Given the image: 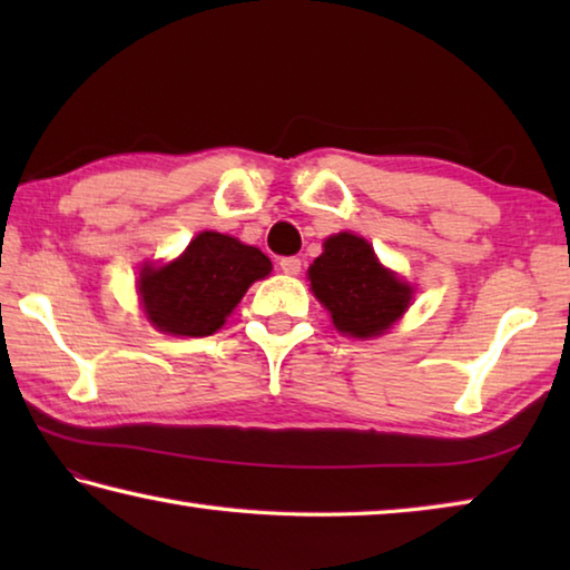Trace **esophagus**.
<instances>
[{
	"label": "esophagus",
	"instance_id": "esophagus-1",
	"mask_svg": "<svg viewBox=\"0 0 570 570\" xmlns=\"http://www.w3.org/2000/svg\"><path fill=\"white\" fill-rule=\"evenodd\" d=\"M278 266H282V272L286 276H296L298 272H302V258H298V256H284L282 262H278Z\"/></svg>",
	"mask_w": 570,
	"mask_h": 570
}]
</instances>
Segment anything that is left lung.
<instances>
[{"mask_svg": "<svg viewBox=\"0 0 570 570\" xmlns=\"http://www.w3.org/2000/svg\"><path fill=\"white\" fill-rule=\"evenodd\" d=\"M308 278L336 330L362 340L387 332L412 302V286L387 272L374 248L354 234L326 238L324 254L308 266Z\"/></svg>", "mask_w": 570, "mask_h": 570, "instance_id": "obj_1", "label": "left lung"}]
</instances>
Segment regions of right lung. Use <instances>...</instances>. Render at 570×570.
Masks as SVG:
<instances>
[{
    "mask_svg": "<svg viewBox=\"0 0 570 570\" xmlns=\"http://www.w3.org/2000/svg\"><path fill=\"white\" fill-rule=\"evenodd\" d=\"M268 272L272 262L258 248L204 230L173 264L142 268L138 292L160 332L208 336L224 326L246 288Z\"/></svg>",
    "mask_w": 570,
    "mask_h": 570,
    "instance_id": "obj_1",
    "label": "right lung"
}]
</instances>
